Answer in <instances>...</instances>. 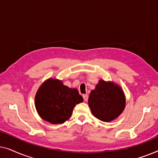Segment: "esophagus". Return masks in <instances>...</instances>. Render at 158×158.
<instances>
[{
    "instance_id": "1",
    "label": "esophagus",
    "mask_w": 158,
    "mask_h": 158,
    "mask_svg": "<svg viewBox=\"0 0 158 158\" xmlns=\"http://www.w3.org/2000/svg\"><path fill=\"white\" fill-rule=\"evenodd\" d=\"M83 98L84 99V101H87L88 99V96L87 94H85V95H83Z\"/></svg>"
}]
</instances>
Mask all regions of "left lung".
I'll return each instance as SVG.
<instances>
[{"label": "left lung", "instance_id": "1", "mask_svg": "<svg viewBox=\"0 0 158 158\" xmlns=\"http://www.w3.org/2000/svg\"><path fill=\"white\" fill-rule=\"evenodd\" d=\"M125 97L119 86L111 82L100 81L90 92L88 105L95 117L111 122L118 117L125 107Z\"/></svg>", "mask_w": 158, "mask_h": 158}]
</instances>
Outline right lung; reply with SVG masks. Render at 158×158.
I'll list each match as a JSON object with an SVG mask.
<instances>
[{
	"mask_svg": "<svg viewBox=\"0 0 158 158\" xmlns=\"http://www.w3.org/2000/svg\"><path fill=\"white\" fill-rule=\"evenodd\" d=\"M83 98L75 88L64 85L62 81L48 79L39 88L35 106L43 119L51 124H62L72 115L75 105Z\"/></svg>",
	"mask_w": 158,
	"mask_h": 158,
	"instance_id": "right-lung-1",
	"label": "right lung"
}]
</instances>
